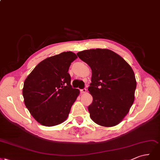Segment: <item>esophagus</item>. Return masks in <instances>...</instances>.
Returning <instances> with one entry per match:
<instances>
[{"label":"esophagus","instance_id":"obj_1","mask_svg":"<svg viewBox=\"0 0 160 160\" xmlns=\"http://www.w3.org/2000/svg\"><path fill=\"white\" fill-rule=\"evenodd\" d=\"M80 92H81L82 94H85L86 92V89L84 88V89H82V90H80Z\"/></svg>","mask_w":160,"mask_h":160}]
</instances>
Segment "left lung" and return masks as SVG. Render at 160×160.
I'll use <instances>...</instances> for the list:
<instances>
[{"instance_id":"obj_1","label":"left lung","mask_w":160,"mask_h":160,"mask_svg":"<svg viewBox=\"0 0 160 160\" xmlns=\"http://www.w3.org/2000/svg\"><path fill=\"white\" fill-rule=\"evenodd\" d=\"M77 55L92 70L90 118L104 127L119 124L134 102L136 80L132 67L109 49L86 50Z\"/></svg>"}]
</instances>
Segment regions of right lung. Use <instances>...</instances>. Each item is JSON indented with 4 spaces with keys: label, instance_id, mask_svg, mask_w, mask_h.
I'll use <instances>...</instances> for the list:
<instances>
[{
    "label": "right lung",
    "instance_id": "obj_1",
    "mask_svg": "<svg viewBox=\"0 0 160 160\" xmlns=\"http://www.w3.org/2000/svg\"><path fill=\"white\" fill-rule=\"evenodd\" d=\"M77 56L64 52L44 59L24 82V104L41 125L54 126L68 117L72 106L80 94L70 85L69 67Z\"/></svg>",
    "mask_w": 160,
    "mask_h": 160
}]
</instances>
